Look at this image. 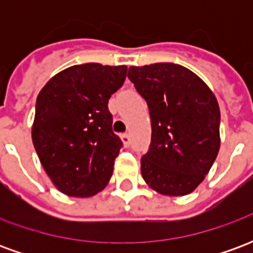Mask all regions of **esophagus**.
<instances>
[{"instance_id":"34e87169","label":"esophagus","mask_w":253,"mask_h":253,"mask_svg":"<svg viewBox=\"0 0 253 253\" xmlns=\"http://www.w3.org/2000/svg\"><path fill=\"white\" fill-rule=\"evenodd\" d=\"M121 139L125 146H128V145H130V135H128V134H122Z\"/></svg>"}]
</instances>
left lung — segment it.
<instances>
[{"instance_id":"obj_1","label":"left lung","mask_w":253,"mask_h":253,"mask_svg":"<svg viewBox=\"0 0 253 253\" xmlns=\"http://www.w3.org/2000/svg\"><path fill=\"white\" fill-rule=\"evenodd\" d=\"M128 78L146 100L152 142L141 173L161 195L183 196L201 184L219 152V107L206 83L176 63L130 66Z\"/></svg>"}]
</instances>
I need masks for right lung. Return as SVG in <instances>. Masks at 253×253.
<instances>
[{
    "instance_id": "right-lung-1",
    "label": "right lung",
    "mask_w": 253,
    "mask_h": 253,
    "mask_svg": "<svg viewBox=\"0 0 253 253\" xmlns=\"http://www.w3.org/2000/svg\"><path fill=\"white\" fill-rule=\"evenodd\" d=\"M126 76V65H74L50 78L38 94L32 142L65 195L88 198L108 184L122 148L108 100Z\"/></svg>"
}]
</instances>
